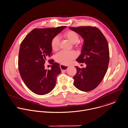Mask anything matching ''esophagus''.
<instances>
[{"label": "esophagus", "instance_id": "34e87169", "mask_svg": "<svg viewBox=\"0 0 128 128\" xmlns=\"http://www.w3.org/2000/svg\"><path fill=\"white\" fill-rule=\"evenodd\" d=\"M60 67L62 70V72H65L67 70V69L69 68V67H67L65 66H64L63 65H60Z\"/></svg>", "mask_w": 128, "mask_h": 128}]
</instances>
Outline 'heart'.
Segmentation results:
<instances>
[{
    "mask_svg": "<svg viewBox=\"0 0 128 128\" xmlns=\"http://www.w3.org/2000/svg\"><path fill=\"white\" fill-rule=\"evenodd\" d=\"M64 36L71 43L75 44L78 40V36L76 32L73 30H68L65 32ZM60 38L58 36H55L51 40V48L53 50L57 51L59 47ZM76 57V53L73 51H61L56 54L55 56L56 61L63 65L69 64L72 60Z\"/></svg>",
    "mask_w": 128,
    "mask_h": 128,
    "instance_id": "obj_1",
    "label": "heart"
}]
</instances>
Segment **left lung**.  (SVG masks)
I'll use <instances>...</instances> for the list:
<instances>
[{"instance_id":"left-lung-1","label":"left lung","mask_w":128,"mask_h":128,"mask_svg":"<svg viewBox=\"0 0 128 128\" xmlns=\"http://www.w3.org/2000/svg\"><path fill=\"white\" fill-rule=\"evenodd\" d=\"M69 29L80 34L84 40L81 54L76 61L86 65V68L75 67L77 72L74 86L82 92L96 88L105 76L109 61V50L107 41L102 32L94 26H86Z\"/></svg>"}]
</instances>
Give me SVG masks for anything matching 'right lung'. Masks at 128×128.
Segmentation results:
<instances>
[{
	"instance_id": "1",
	"label": "right lung",
	"mask_w": 128,
	"mask_h": 128,
	"mask_svg": "<svg viewBox=\"0 0 128 128\" xmlns=\"http://www.w3.org/2000/svg\"><path fill=\"white\" fill-rule=\"evenodd\" d=\"M66 26L34 28L21 42L19 53L18 66L26 86L34 93L44 95L55 86L56 77L61 72L60 65L50 60L51 70L45 69L44 64L52 52V40Z\"/></svg>"
}]
</instances>
